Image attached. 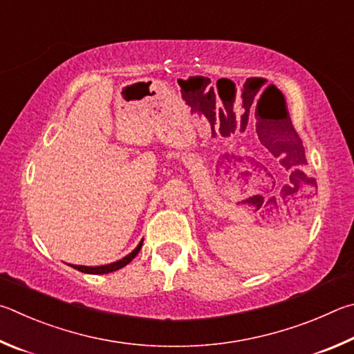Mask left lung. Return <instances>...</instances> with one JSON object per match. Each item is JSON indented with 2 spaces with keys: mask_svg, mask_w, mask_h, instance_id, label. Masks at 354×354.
Here are the masks:
<instances>
[{
  "mask_svg": "<svg viewBox=\"0 0 354 354\" xmlns=\"http://www.w3.org/2000/svg\"><path fill=\"white\" fill-rule=\"evenodd\" d=\"M292 138L295 142H299V147H300V155L301 157H305V151H303V146H301V140L299 138V133L295 132V130H292Z\"/></svg>",
  "mask_w": 354,
  "mask_h": 354,
  "instance_id": "left-lung-1",
  "label": "left lung"
}]
</instances>
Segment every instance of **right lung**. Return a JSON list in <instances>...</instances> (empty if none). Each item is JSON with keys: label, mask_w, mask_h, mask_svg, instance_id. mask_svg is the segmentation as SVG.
Here are the masks:
<instances>
[{"label": "right lung", "mask_w": 354, "mask_h": 354, "mask_svg": "<svg viewBox=\"0 0 354 354\" xmlns=\"http://www.w3.org/2000/svg\"><path fill=\"white\" fill-rule=\"evenodd\" d=\"M141 245H142V241H141L138 245H136V249L132 253H129L127 257H124L122 259H120V261H116V263L105 264V266H97V268H88V266H74L73 264L71 268H74V269L79 270V272H84V274H97V275L109 274V272H115V270L124 268V266H127L130 261H132V259L136 255H138V252L141 250Z\"/></svg>", "instance_id": "1"}]
</instances>
